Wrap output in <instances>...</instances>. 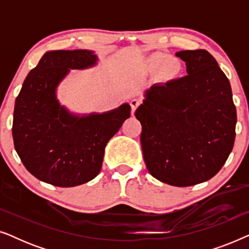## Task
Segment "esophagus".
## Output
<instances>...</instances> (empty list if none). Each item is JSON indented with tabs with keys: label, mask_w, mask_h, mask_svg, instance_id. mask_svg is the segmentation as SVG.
Instances as JSON below:
<instances>
[{
	"label": "esophagus",
	"mask_w": 249,
	"mask_h": 249,
	"mask_svg": "<svg viewBox=\"0 0 249 249\" xmlns=\"http://www.w3.org/2000/svg\"><path fill=\"white\" fill-rule=\"evenodd\" d=\"M130 105H131L132 113H135L136 108H137L138 105H139V101H138V100H131V101H130Z\"/></svg>",
	"instance_id": "obj_1"
}]
</instances>
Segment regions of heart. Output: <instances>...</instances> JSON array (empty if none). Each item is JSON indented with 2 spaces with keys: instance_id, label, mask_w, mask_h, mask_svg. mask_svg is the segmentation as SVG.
I'll use <instances>...</instances> for the list:
<instances>
[{
  "instance_id": "b5f03b06",
  "label": "heart",
  "mask_w": 249,
  "mask_h": 249,
  "mask_svg": "<svg viewBox=\"0 0 249 249\" xmlns=\"http://www.w3.org/2000/svg\"><path fill=\"white\" fill-rule=\"evenodd\" d=\"M147 67L149 70H159L163 68L165 73L176 74L179 71V64L176 60H169V56L163 53H154L148 57Z\"/></svg>"
}]
</instances>
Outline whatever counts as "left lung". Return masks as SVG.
<instances>
[{"label":"left lung","instance_id":"1","mask_svg":"<svg viewBox=\"0 0 249 249\" xmlns=\"http://www.w3.org/2000/svg\"><path fill=\"white\" fill-rule=\"evenodd\" d=\"M187 76L155 84L135 112L148 172L188 187L216 175L232 151L237 111L226 74L206 50L176 53Z\"/></svg>","mask_w":249,"mask_h":249}]
</instances>
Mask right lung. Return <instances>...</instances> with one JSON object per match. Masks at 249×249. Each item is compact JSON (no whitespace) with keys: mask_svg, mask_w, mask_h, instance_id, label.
Masks as SVG:
<instances>
[{"mask_svg":"<svg viewBox=\"0 0 249 249\" xmlns=\"http://www.w3.org/2000/svg\"><path fill=\"white\" fill-rule=\"evenodd\" d=\"M94 51H50L30 70L16 100L12 136L25 168L40 181L74 187L101 171L104 149L131 107L78 114L61 105L56 90L70 70L97 64Z\"/></svg>","mask_w":249,"mask_h":249,"instance_id":"1","label":"right lung"}]
</instances>
